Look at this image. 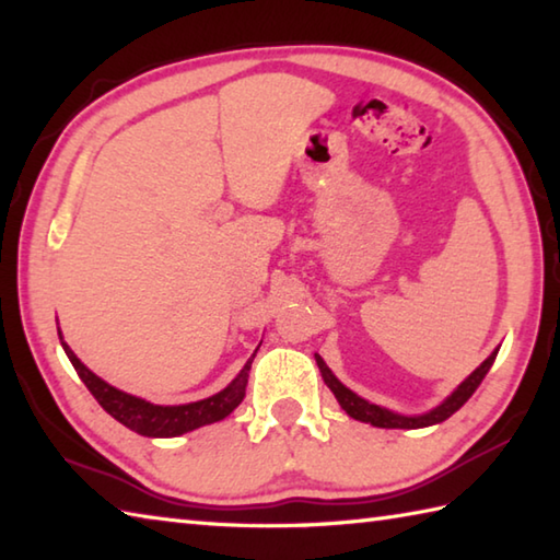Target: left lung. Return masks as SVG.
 <instances>
[{"label": "left lung", "instance_id": "8db88e82", "mask_svg": "<svg viewBox=\"0 0 560 560\" xmlns=\"http://www.w3.org/2000/svg\"><path fill=\"white\" fill-rule=\"evenodd\" d=\"M498 349H501V347H498ZM498 349L491 351L489 359H486L477 368V371L464 377L462 383L455 389H452L443 401L438 404V407L428 409L423 413H399V411H392L387 407H380V404L368 401L361 395H355L353 389H349L335 373L329 371V365L323 361V355L315 353V361H317L319 373H323L325 385L331 389V395L337 397L339 407L347 411L351 419L363 421V423H371V425H377V428H404V431H413V428H425V425L443 423L445 419H450L452 413L459 411L464 407V401H467L474 395V392H477V387L481 385V380L486 377V373L491 371V365H493L495 355H498Z\"/></svg>", "mask_w": 560, "mask_h": 560}]
</instances>
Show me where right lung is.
Returning <instances> with one entry per match:
<instances>
[{
	"instance_id": "1",
	"label": "right lung",
	"mask_w": 560,
	"mask_h": 560,
	"mask_svg": "<svg viewBox=\"0 0 560 560\" xmlns=\"http://www.w3.org/2000/svg\"><path fill=\"white\" fill-rule=\"evenodd\" d=\"M57 335H59V341H62L67 359L71 361V365H74V371L83 380V385L89 387V392L96 397L101 407L108 411L115 421L127 425L129 431L147 438H177L183 433L195 431V428L225 419V416H229L245 397L249 368H253L255 353L259 349V347L255 349V353L249 355L247 363L243 365V371L237 373L221 392H217V395L199 401H187V404H153L149 399H141V397L129 395V392L117 389L110 383H105V380L98 377L96 373H91L89 368L77 359V353L69 349V343L62 339L59 327H57Z\"/></svg>"
}]
</instances>
